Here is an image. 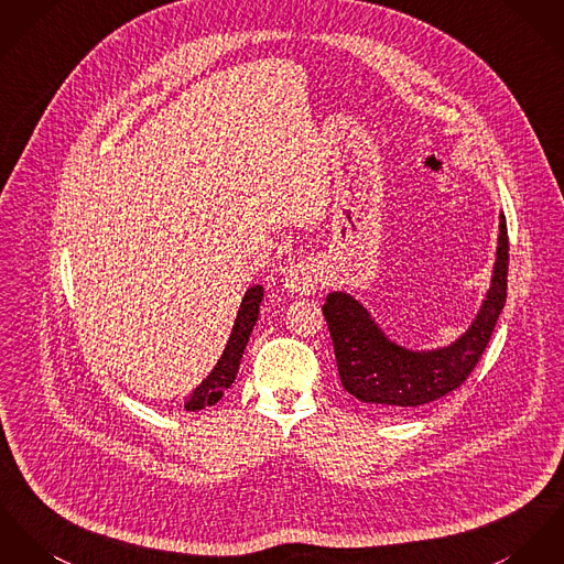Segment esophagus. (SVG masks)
Masks as SVG:
<instances>
[{
	"label": "esophagus",
	"instance_id": "obj_1",
	"mask_svg": "<svg viewBox=\"0 0 564 564\" xmlns=\"http://www.w3.org/2000/svg\"><path fill=\"white\" fill-rule=\"evenodd\" d=\"M322 285V268L315 260H303L288 268L285 288L296 296L315 294Z\"/></svg>",
	"mask_w": 564,
	"mask_h": 564
}]
</instances>
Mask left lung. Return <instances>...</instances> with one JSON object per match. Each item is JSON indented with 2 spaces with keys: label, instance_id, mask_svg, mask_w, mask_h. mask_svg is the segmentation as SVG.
Returning a JSON list of instances; mask_svg holds the SVG:
<instances>
[{
  "label": "left lung",
  "instance_id": "obj_1",
  "mask_svg": "<svg viewBox=\"0 0 564 564\" xmlns=\"http://www.w3.org/2000/svg\"><path fill=\"white\" fill-rule=\"evenodd\" d=\"M509 234L500 217L496 268L487 301L468 333L453 346L435 351H410L394 346L351 296L328 294L322 306L335 347L344 389L356 399L384 410L408 412L459 389L477 367L507 303Z\"/></svg>",
  "mask_w": 564,
  "mask_h": 564
}]
</instances>
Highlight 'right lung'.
<instances>
[{"mask_svg": "<svg viewBox=\"0 0 564 564\" xmlns=\"http://www.w3.org/2000/svg\"><path fill=\"white\" fill-rule=\"evenodd\" d=\"M261 301H263L261 285H253L251 290H247L242 304H240V311H238V317H236V324H234V330H231V337L227 341V347H225L217 367L213 369V373L197 389L193 390V394L184 403V408L188 412L202 410L206 405H215L218 399L223 397V392L234 384L238 367H240L242 351L249 344L251 330H253V326L258 322V315H260Z\"/></svg>", "mask_w": 564, "mask_h": 564, "instance_id": "add662e5", "label": "right lung"}]
</instances>
